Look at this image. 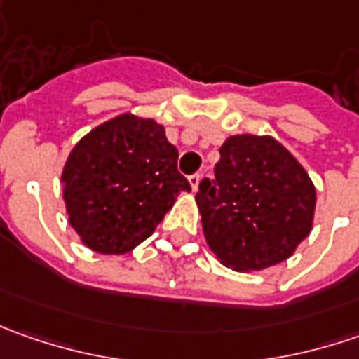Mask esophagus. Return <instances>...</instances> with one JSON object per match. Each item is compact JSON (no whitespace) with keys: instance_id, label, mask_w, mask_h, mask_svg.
Returning <instances> with one entry per match:
<instances>
[{"instance_id":"34e87169","label":"esophagus","mask_w":359,"mask_h":359,"mask_svg":"<svg viewBox=\"0 0 359 359\" xmlns=\"http://www.w3.org/2000/svg\"><path fill=\"white\" fill-rule=\"evenodd\" d=\"M200 182H201L200 173H194V175H189V186H191V189H194V191H198Z\"/></svg>"}]
</instances>
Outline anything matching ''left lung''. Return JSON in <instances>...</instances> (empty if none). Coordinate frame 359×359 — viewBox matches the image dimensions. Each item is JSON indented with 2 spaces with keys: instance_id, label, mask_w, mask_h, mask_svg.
<instances>
[{
  "instance_id": "1",
  "label": "left lung",
  "mask_w": 359,
  "mask_h": 359,
  "mask_svg": "<svg viewBox=\"0 0 359 359\" xmlns=\"http://www.w3.org/2000/svg\"><path fill=\"white\" fill-rule=\"evenodd\" d=\"M215 177L196 196L201 228L217 259L236 271L276 266L296 252L313 224L316 187L308 172L269 135H231Z\"/></svg>"
}]
</instances>
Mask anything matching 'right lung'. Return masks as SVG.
Wrapping results in <instances>:
<instances>
[{
  "instance_id": "right-lung-1",
  "label": "right lung",
  "mask_w": 359,
  "mask_h": 359,
  "mask_svg": "<svg viewBox=\"0 0 359 359\" xmlns=\"http://www.w3.org/2000/svg\"><path fill=\"white\" fill-rule=\"evenodd\" d=\"M177 149L154 119L121 114L83 135L63 165L69 224L97 254H128L147 240L180 191Z\"/></svg>"
}]
</instances>
